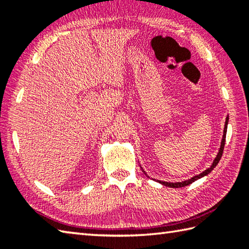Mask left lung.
Instances as JSON below:
<instances>
[{"label":"left lung","instance_id":"1","mask_svg":"<svg viewBox=\"0 0 249 249\" xmlns=\"http://www.w3.org/2000/svg\"><path fill=\"white\" fill-rule=\"evenodd\" d=\"M228 116H227V120H226V124H225V128H224V136H223V140H221V144H220V149H219V152L217 156H216V158L213 161V165L211 166L209 169H206V170H204L202 173H200L199 176H195L194 178H192L190 179H187V181H184V182H178V183H169V182H162V181H158L160 184L165 185V186H168V187H172V188H178V187H184V186H187V185L192 184L193 182L197 181L198 178H202L204 176H206V174H209L211 171L213 170V169L216 167V165L219 162L221 156H223V153H224V147H225V142H226V134H227V125H228ZM145 173V172H144Z\"/></svg>","mask_w":249,"mask_h":249}]
</instances>
